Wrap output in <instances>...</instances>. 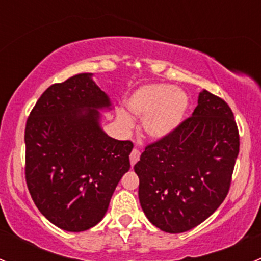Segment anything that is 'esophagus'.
<instances>
[{
    "instance_id": "34e87169",
    "label": "esophagus",
    "mask_w": 261,
    "mask_h": 261,
    "mask_svg": "<svg viewBox=\"0 0 261 261\" xmlns=\"http://www.w3.org/2000/svg\"><path fill=\"white\" fill-rule=\"evenodd\" d=\"M140 159V151L136 149H134L133 151H131L130 154V163H131V167H134V165L138 163V160Z\"/></svg>"
}]
</instances>
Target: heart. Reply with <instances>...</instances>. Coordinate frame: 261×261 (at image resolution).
<instances>
[{"mask_svg": "<svg viewBox=\"0 0 261 261\" xmlns=\"http://www.w3.org/2000/svg\"><path fill=\"white\" fill-rule=\"evenodd\" d=\"M126 107L131 115L143 121L144 131L150 139L164 140L183 123L189 98L186 92L172 84H146L131 93ZM118 120L126 127L131 126V120L123 112L118 114Z\"/></svg>", "mask_w": 261, "mask_h": 261, "instance_id": "obj_1", "label": "heart"}]
</instances>
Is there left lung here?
Here are the masks:
<instances>
[{"label":"left lung","instance_id":"obj_1","mask_svg":"<svg viewBox=\"0 0 261 261\" xmlns=\"http://www.w3.org/2000/svg\"><path fill=\"white\" fill-rule=\"evenodd\" d=\"M239 146L231 109L203 89L192 117L172 136L147 145L134 167L147 220L169 233L207 220L227 196Z\"/></svg>","mask_w":261,"mask_h":261}]
</instances>
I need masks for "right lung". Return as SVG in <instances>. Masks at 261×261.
I'll return each instance as SVG.
<instances>
[{
	"mask_svg": "<svg viewBox=\"0 0 261 261\" xmlns=\"http://www.w3.org/2000/svg\"><path fill=\"white\" fill-rule=\"evenodd\" d=\"M112 102L82 73L50 86L25 128L26 183L34 203L53 225L70 232L96 226L130 169L131 141L107 135L101 111Z\"/></svg>",
	"mask_w": 261,
	"mask_h": 261,
	"instance_id": "add662e5",
	"label": "right lung"
}]
</instances>
